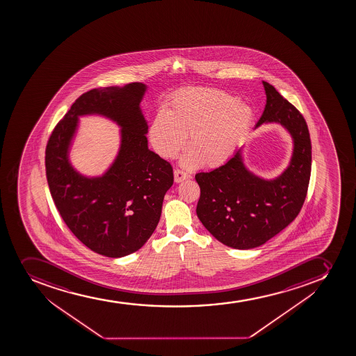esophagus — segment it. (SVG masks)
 I'll use <instances>...</instances> for the list:
<instances>
[{
  "label": "esophagus",
  "mask_w": 356,
  "mask_h": 356,
  "mask_svg": "<svg viewBox=\"0 0 356 356\" xmlns=\"http://www.w3.org/2000/svg\"><path fill=\"white\" fill-rule=\"evenodd\" d=\"M189 177H191V174H188L182 169H175L174 170V180H175L176 184H180L182 181L189 179Z\"/></svg>",
  "instance_id": "obj_1"
}]
</instances>
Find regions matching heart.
<instances>
[{
    "instance_id": "heart-1",
    "label": "heart",
    "mask_w": 356,
    "mask_h": 356,
    "mask_svg": "<svg viewBox=\"0 0 356 356\" xmlns=\"http://www.w3.org/2000/svg\"><path fill=\"white\" fill-rule=\"evenodd\" d=\"M253 108L217 89H186L174 95L165 113L155 116L149 138L155 151L172 158L186 145L189 165L216 168L232 158L250 131Z\"/></svg>"
}]
</instances>
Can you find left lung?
<instances>
[{"instance_id": "left-lung-1", "label": "left lung", "mask_w": 356, "mask_h": 356, "mask_svg": "<svg viewBox=\"0 0 356 356\" xmlns=\"http://www.w3.org/2000/svg\"><path fill=\"white\" fill-rule=\"evenodd\" d=\"M267 103L255 127L280 123L291 134L293 153L277 179L262 180L247 170L241 148L229 161L197 172L201 188L196 213L205 229L226 246L250 250L267 243L300 213L311 175V139L302 113L264 81Z\"/></svg>"}]
</instances>
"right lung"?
Listing matches in <instances>:
<instances>
[{
    "mask_svg": "<svg viewBox=\"0 0 356 356\" xmlns=\"http://www.w3.org/2000/svg\"><path fill=\"white\" fill-rule=\"evenodd\" d=\"M146 86L92 89L79 97L53 129L46 145V179L61 218L83 245L108 257H122L144 246L161 216L172 168L147 146L141 115ZM99 113L124 127L120 153L101 178L75 172L67 158L77 116Z\"/></svg>",
    "mask_w": 356,
    "mask_h": 356,
    "instance_id": "obj_1",
    "label": "right lung"
}]
</instances>
